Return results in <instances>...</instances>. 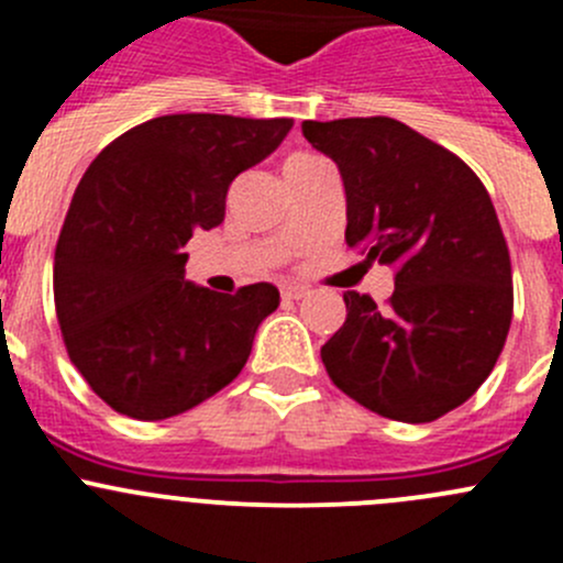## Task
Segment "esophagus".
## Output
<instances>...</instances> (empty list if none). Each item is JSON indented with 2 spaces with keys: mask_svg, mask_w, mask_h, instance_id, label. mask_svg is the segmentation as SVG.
Returning <instances> with one entry per match:
<instances>
[{
  "mask_svg": "<svg viewBox=\"0 0 563 563\" xmlns=\"http://www.w3.org/2000/svg\"><path fill=\"white\" fill-rule=\"evenodd\" d=\"M280 294H283V299H302L305 294H308V288L299 286V283H283Z\"/></svg>",
  "mask_w": 563,
  "mask_h": 563,
  "instance_id": "34e87169",
  "label": "esophagus"
}]
</instances>
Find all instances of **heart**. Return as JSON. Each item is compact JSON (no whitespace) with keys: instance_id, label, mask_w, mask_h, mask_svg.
<instances>
[{"instance_id":"heart-1","label":"heart","mask_w":563,"mask_h":563,"mask_svg":"<svg viewBox=\"0 0 563 563\" xmlns=\"http://www.w3.org/2000/svg\"><path fill=\"white\" fill-rule=\"evenodd\" d=\"M313 161H318V157L305 155V152H297V155L286 157V163H283V176L299 172V168H305V166H308V163H313Z\"/></svg>"}]
</instances>
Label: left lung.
I'll return each mask as SVG.
<instances>
[{"label": "left lung", "instance_id": "8db88e82", "mask_svg": "<svg viewBox=\"0 0 563 563\" xmlns=\"http://www.w3.org/2000/svg\"><path fill=\"white\" fill-rule=\"evenodd\" d=\"M345 187V242L395 264L378 308L345 291V323L321 345L334 387L397 422L463 406L496 367L512 323V264L479 176L389 117L302 122Z\"/></svg>", "mask_w": 563, "mask_h": 563}]
</instances>
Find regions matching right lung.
<instances>
[{"instance_id":"right-lung-1","label":"right lung","mask_w":563,"mask_h":563,"mask_svg":"<svg viewBox=\"0 0 563 563\" xmlns=\"http://www.w3.org/2000/svg\"><path fill=\"white\" fill-rule=\"evenodd\" d=\"M294 119L168 113L106 146L67 209L54 302L70 362L124 417L168 419L229 387L272 283L218 294L185 280L192 231L223 223L225 192L280 146Z\"/></svg>"}]
</instances>
